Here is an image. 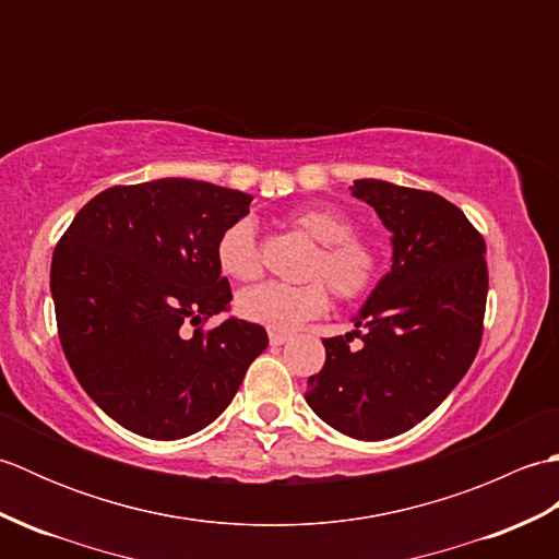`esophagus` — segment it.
Returning a JSON list of instances; mask_svg holds the SVG:
<instances>
[{
	"label": "esophagus",
	"instance_id": "obj_1",
	"mask_svg": "<svg viewBox=\"0 0 559 559\" xmlns=\"http://www.w3.org/2000/svg\"><path fill=\"white\" fill-rule=\"evenodd\" d=\"M288 341H290V336H286V334H269V343L273 348L283 346V343H288Z\"/></svg>",
	"mask_w": 559,
	"mask_h": 559
}]
</instances>
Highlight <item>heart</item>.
Listing matches in <instances>:
<instances>
[{
    "instance_id": "1",
    "label": "heart",
    "mask_w": 559,
    "mask_h": 559,
    "mask_svg": "<svg viewBox=\"0 0 559 559\" xmlns=\"http://www.w3.org/2000/svg\"><path fill=\"white\" fill-rule=\"evenodd\" d=\"M295 230L317 242L307 266V276L324 278L338 298H360L374 286L379 273V254L374 245L353 235V221L329 206H298L288 213ZM218 266L235 281H252L259 276L257 230L249 218H240L225 228L216 242ZM329 293L322 281L302 286L283 283H259L237 295V312L252 324L276 334H290L310 319L324 314Z\"/></svg>"
}]
</instances>
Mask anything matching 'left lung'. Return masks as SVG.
I'll return each mask as SVG.
<instances>
[{"label": "left lung", "instance_id": "left-lung-1", "mask_svg": "<svg viewBox=\"0 0 559 559\" xmlns=\"http://www.w3.org/2000/svg\"><path fill=\"white\" fill-rule=\"evenodd\" d=\"M391 235V269L353 317L360 352L324 338L326 362L305 401L334 430L365 442L425 420L476 358L488 264L485 240L444 197L384 180H355Z\"/></svg>", "mask_w": 559, "mask_h": 559}]
</instances>
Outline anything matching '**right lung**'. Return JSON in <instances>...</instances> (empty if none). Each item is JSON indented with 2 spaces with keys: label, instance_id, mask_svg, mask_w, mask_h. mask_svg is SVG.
I'll list each match as a JSON object with an SVG mask.
<instances>
[{
  "label": "right lung",
  "instance_id": "1",
  "mask_svg": "<svg viewBox=\"0 0 559 559\" xmlns=\"http://www.w3.org/2000/svg\"><path fill=\"white\" fill-rule=\"evenodd\" d=\"M252 197L163 177L110 187L83 206L55 247L50 290L59 341L83 391L124 430L182 439L230 406L269 346L264 326L230 312L216 242Z\"/></svg>",
  "mask_w": 559,
  "mask_h": 559
}]
</instances>
